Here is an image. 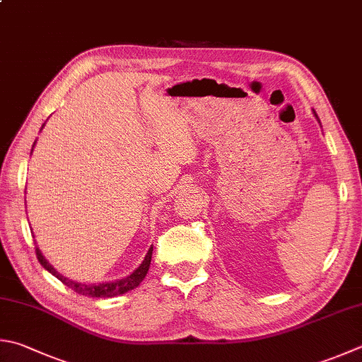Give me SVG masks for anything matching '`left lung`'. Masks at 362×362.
Listing matches in <instances>:
<instances>
[{"mask_svg": "<svg viewBox=\"0 0 362 362\" xmlns=\"http://www.w3.org/2000/svg\"><path fill=\"white\" fill-rule=\"evenodd\" d=\"M315 117H317V113H315Z\"/></svg>", "mask_w": 362, "mask_h": 362, "instance_id": "left-lung-1", "label": "left lung"}]
</instances>
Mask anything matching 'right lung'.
Instances as JSON below:
<instances>
[{
	"label": "right lung",
	"instance_id": "right-lung-1",
	"mask_svg": "<svg viewBox=\"0 0 362 362\" xmlns=\"http://www.w3.org/2000/svg\"><path fill=\"white\" fill-rule=\"evenodd\" d=\"M36 257H37L39 263L42 264L47 271L52 272V274L54 277H58L59 281L66 285V287L72 288L75 293H78V295L91 296V298H113V296L122 295V293H126V291L132 290L135 287H139V285L141 284V281L145 279L146 272L149 269V264H151L153 247H149L145 260L141 262V264L132 272V274H129L124 279H119V281L105 282V284H78L75 281H71V279H67L63 274H59V272L54 269L49 262L45 260V257L40 254L39 247H36Z\"/></svg>",
	"mask_w": 362,
	"mask_h": 362
}]
</instances>
